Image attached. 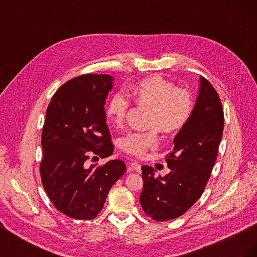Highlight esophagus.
<instances>
[{"label": "esophagus", "instance_id": "34e87169", "mask_svg": "<svg viewBox=\"0 0 257 257\" xmlns=\"http://www.w3.org/2000/svg\"><path fill=\"white\" fill-rule=\"evenodd\" d=\"M128 166H130V168L132 170H135V172H137V173H141L142 172V165L139 164V163L136 162V161L131 162L130 164H128Z\"/></svg>", "mask_w": 257, "mask_h": 257}]
</instances>
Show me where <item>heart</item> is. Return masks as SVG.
Segmentation results:
<instances>
[{
  "label": "heart",
  "mask_w": 257,
  "mask_h": 257,
  "mask_svg": "<svg viewBox=\"0 0 257 257\" xmlns=\"http://www.w3.org/2000/svg\"><path fill=\"white\" fill-rule=\"evenodd\" d=\"M135 102L150 108L148 126L157 127L163 133L172 134L180 131L188 122L192 112V99L186 91L178 90L173 83L160 76H150L136 82L131 89ZM130 100L120 93L113 94L106 105V115L116 127L125 122ZM131 132L122 138L124 152L142 157L149 148L158 144V130Z\"/></svg>",
  "instance_id": "1"
}]
</instances>
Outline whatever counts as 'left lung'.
I'll list each match as a JSON object with an SVG mask.
<instances>
[{"label": "left lung", "mask_w": 257, "mask_h": 257, "mask_svg": "<svg viewBox=\"0 0 257 257\" xmlns=\"http://www.w3.org/2000/svg\"><path fill=\"white\" fill-rule=\"evenodd\" d=\"M223 127L219 94L201 76L195 106L174 139L173 152L166 157L170 173L155 177L152 167H142L144 189L139 200L153 220L176 219L198 200L214 166Z\"/></svg>", "instance_id": "8db88e82"}]
</instances>
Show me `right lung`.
I'll return each instance as SVG.
<instances>
[{
    "instance_id": "1",
    "label": "right lung",
    "mask_w": 257,
    "mask_h": 257,
    "mask_svg": "<svg viewBox=\"0 0 257 257\" xmlns=\"http://www.w3.org/2000/svg\"><path fill=\"white\" fill-rule=\"evenodd\" d=\"M112 81L109 75L76 77L61 85L46 111L42 182L54 207L73 219H94L125 173L121 160L98 167L87 162L91 154L108 158L113 152L104 108Z\"/></svg>"
}]
</instances>
